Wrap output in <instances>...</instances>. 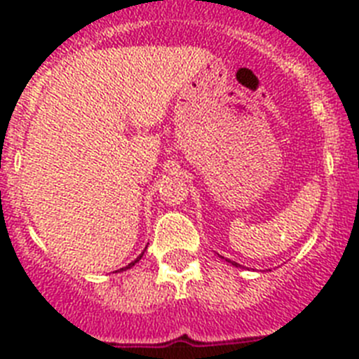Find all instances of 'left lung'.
<instances>
[{"instance_id": "left-lung-1", "label": "left lung", "mask_w": 359, "mask_h": 359, "mask_svg": "<svg viewBox=\"0 0 359 359\" xmlns=\"http://www.w3.org/2000/svg\"><path fill=\"white\" fill-rule=\"evenodd\" d=\"M223 259H224V257H223ZM226 261H228V262H230V264H231V266H236V268H241V264H237V262L230 261V259H226Z\"/></svg>"}]
</instances>
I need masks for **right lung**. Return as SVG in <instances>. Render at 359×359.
<instances>
[{"label":"right lung","instance_id":"obj_1","mask_svg":"<svg viewBox=\"0 0 359 359\" xmlns=\"http://www.w3.org/2000/svg\"><path fill=\"white\" fill-rule=\"evenodd\" d=\"M145 250H147V248H145ZM145 250H144V252H145ZM144 252H142V253H140V255L136 257L135 261H133V262H129V264H128V266H126V268H120V269H118V271H126V269H131V268H133V266H135V264H136V262L140 261L142 257H144ZM115 273H116V271H115Z\"/></svg>","mask_w":359,"mask_h":359}]
</instances>
